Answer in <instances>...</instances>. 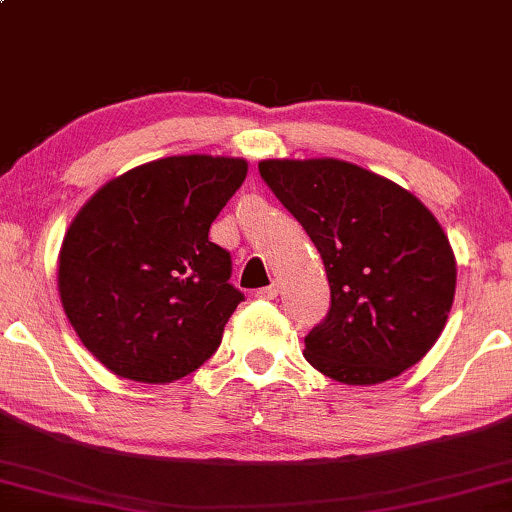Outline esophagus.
Here are the masks:
<instances>
[{"mask_svg":"<svg viewBox=\"0 0 512 512\" xmlns=\"http://www.w3.org/2000/svg\"><path fill=\"white\" fill-rule=\"evenodd\" d=\"M277 293H279V284H274V281H272L270 286L258 288L256 298H261V300H274V298H277Z\"/></svg>","mask_w":512,"mask_h":512,"instance_id":"1","label":"esophagus"}]
</instances>
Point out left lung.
I'll use <instances>...</instances> for the list:
<instances>
[{"instance_id": "left-lung-1", "label": "left lung", "mask_w": 512, "mask_h": 512, "mask_svg": "<svg viewBox=\"0 0 512 512\" xmlns=\"http://www.w3.org/2000/svg\"><path fill=\"white\" fill-rule=\"evenodd\" d=\"M258 173L323 258L330 309L305 337L311 367L346 385L395 379L446 328L457 265L416 196L339 159H265Z\"/></svg>"}]
</instances>
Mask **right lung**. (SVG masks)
Returning a JSON list of instances; mask_svg holds the SVG:
<instances>
[{
  "label": "right lung",
  "mask_w": 512,
  "mask_h": 512,
  "mask_svg": "<svg viewBox=\"0 0 512 512\" xmlns=\"http://www.w3.org/2000/svg\"><path fill=\"white\" fill-rule=\"evenodd\" d=\"M233 157H166L96 191L71 221L57 286L96 360L129 381L170 383L221 344L244 295L210 226L247 177Z\"/></svg>",
  "instance_id": "1"
}]
</instances>
